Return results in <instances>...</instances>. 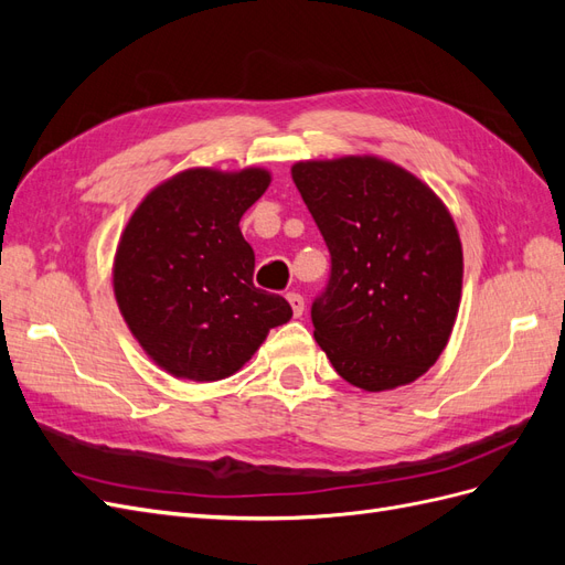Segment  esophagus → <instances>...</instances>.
I'll return each instance as SVG.
<instances>
[{
	"instance_id": "obj_1",
	"label": "esophagus",
	"mask_w": 565,
	"mask_h": 565,
	"mask_svg": "<svg viewBox=\"0 0 565 565\" xmlns=\"http://www.w3.org/2000/svg\"><path fill=\"white\" fill-rule=\"evenodd\" d=\"M287 301H289V306H292L295 318H301L303 316V297L299 292H287Z\"/></svg>"
}]
</instances>
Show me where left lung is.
I'll use <instances>...</instances> for the list:
<instances>
[{
  "mask_svg": "<svg viewBox=\"0 0 565 565\" xmlns=\"http://www.w3.org/2000/svg\"><path fill=\"white\" fill-rule=\"evenodd\" d=\"M292 179L332 273L311 306L313 337L363 391L415 382L446 349L461 297V243L446 204L374 156L306 160Z\"/></svg>",
  "mask_w": 565,
  "mask_h": 565,
  "instance_id": "left-lung-1",
  "label": "left lung"
}]
</instances>
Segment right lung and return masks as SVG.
<instances>
[{
    "instance_id": "right-lung-1",
    "label": "right lung",
    "mask_w": 565,
    "mask_h": 565,
    "mask_svg": "<svg viewBox=\"0 0 565 565\" xmlns=\"http://www.w3.org/2000/svg\"><path fill=\"white\" fill-rule=\"evenodd\" d=\"M268 183L259 167L185 169L152 188L119 237V313L150 361L174 377H231L270 328L292 318L280 295L254 287V249L241 233Z\"/></svg>"
}]
</instances>
